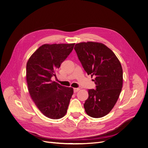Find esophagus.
<instances>
[{"label": "esophagus", "instance_id": "esophagus-1", "mask_svg": "<svg viewBox=\"0 0 148 148\" xmlns=\"http://www.w3.org/2000/svg\"><path fill=\"white\" fill-rule=\"evenodd\" d=\"M79 90H80L79 88H74V92L75 93V92H78Z\"/></svg>", "mask_w": 148, "mask_h": 148}]
</instances>
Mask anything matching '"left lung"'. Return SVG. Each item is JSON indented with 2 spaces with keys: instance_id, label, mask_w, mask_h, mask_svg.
<instances>
[{
  "instance_id": "1",
  "label": "left lung",
  "mask_w": 148,
  "mask_h": 148,
  "mask_svg": "<svg viewBox=\"0 0 148 148\" xmlns=\"http://www.w3.org/2000/svg\"><path fill=\"white\" fill-rule=\"evenodd\" d=\"M74 49L84 70L95 76L96 89L88 90L84 108L88 115L101 118L115 105L123 87V69L115 53L104 44L87 42L77 43Z\"/></svg>"
}]
</instances>
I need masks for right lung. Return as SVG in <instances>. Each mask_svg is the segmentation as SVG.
Listing matches in <instances>:
<instances>
[{
    "mask_svg": "<svg viewBox=\"0 0 148 148\" xmlns=\"http://www.w3.org/2000/svg\"><path fill=\"white\" fill-rule=\"evenodd\" d=\"M75 43L45 44L32 54L26 66L28 89L38 109L51 119H60L67 112L72 87L62 86L51 78L72 52Z\"/></svg>",
    "mask_w": 148,
    "mask_h": 148,
    "instance_id": "1",
    "label": "right lung"
}]
</instances>
